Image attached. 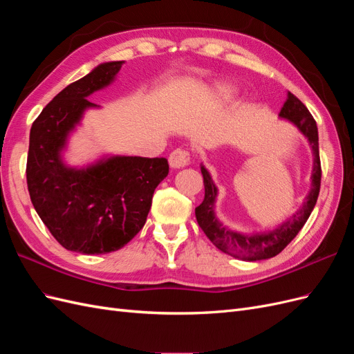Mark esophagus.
I'll use <instances>...</instances> for the list:
<instances>
[{
  "label": "esophagus",
  "instance_id": "34e87169",
  "mask_svg": "<svg viewBox=\"0 0 354 354\" xmlns=\"http://www.w3.org/2000/svg\"><path fill=\"white\" fill-rule=\"evenodd\" d=\"M168 160H169L171 168L178 169V168H183V167L189 165L190 155L186 151H183V149H177V151H174L173 153L169 155Z\"/></svg>",
  "mask_w": 354,
  "mask_h": 354
}]
</instances>
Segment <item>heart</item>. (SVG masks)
<instances>
[{"instance_id":"obj_1","label":"heart","mask_w":354,"mask_h":354,"mask_svg":"<svg viewBox=\"0 0 354 354\" xmlns=\"http://www.w3.org/2000/svg\"><path fill=\"white\" fill-rule=\"evenodd\" d=\"M236 91H238V87L232 82L221 81V82H216L212 85L214 97H217L218 100H227V99L233 97V95L236 94Z\"/></svg>"}]
</instances>
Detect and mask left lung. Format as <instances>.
<instances>
[{"instance_id":"8db88e82","label":"left lung","mask_w":354,"mask_h":354,"mask_svg":"<svg viewBox=\"0 0 354 354\" xmlns=\"http://www.w3.org/2000/svg\"><path fill=\"white\" fill-rule=\"evenodd\" d=\"M281 120L291 122L297 130L301 133L310 145L313 153L312 167V187H310L307 196L304 198L303 205L299 207L291 217L272 230L245 233L234 230L226 226L216 212V203L218 196V187L214 183L209 171L201 164V173L203 176V186H205V198H203L199 207L195 208V216L201 229L207 234L208 239L223 252H226L234 259L243 261H259L267 260L279 254L285 246L291 242L297 233L303 229L307 218L312 214L320 190V159H319V134L317 125L310 115L308 109L299 102L292 93L286 94V102L283 103L279 112Z\"/></svg>"}]
</instances>
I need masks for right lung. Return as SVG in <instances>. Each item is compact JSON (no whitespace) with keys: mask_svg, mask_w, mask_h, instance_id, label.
<instances>
[{"mask_svg":"<svg viewBox=\"0 0 354 354\" xmlns=\"http://www.w3.org/2000/svg\"><path fill=\"white\" fill-rule=\"evenodd\" d=\"M124 63H100L69 84L30 128L26 180L32 205L56 241L73 252L122 248L145 226L153 192L168 176L165 158L103 153L85 165L65 160L85 112L100 109L87 99L115 82Z\"/></svg>","mask_w":354,"mask_h":354,"instance_id":"obj_1","label":"right lung"}]
</instances>
